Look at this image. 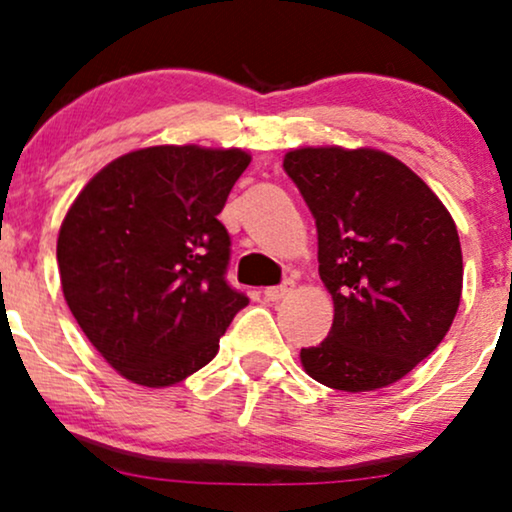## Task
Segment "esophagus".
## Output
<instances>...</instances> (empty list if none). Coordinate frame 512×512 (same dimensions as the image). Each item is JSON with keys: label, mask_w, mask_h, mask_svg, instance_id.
I'll return each mask as SVG.
<instances>
[{"label": "esophagus", "mask_w": 512, "mask_h": 512, "mask_svg": "<svg viewBox=\"0 0 512 512\" xmlns=\"http://www.w3.org/2000/svg\"><path fill=\"white\" fill-rule=\"evenodd\" d=\"M291 289H293V284L291 282H284V284H279V286H268V289L263 291V296H265V300H270V303H277V300H282V298L289 296Z\"/></svg>", "instance_id": "34e87169"}]
</instances>
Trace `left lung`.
Instances as JSON below:
<instances>
[{
  "instance_id": "left-lung-1",
  "label": "left lung",
  "mask_w": 512,
  "mask_h": 512,
  "mask_svg": "<svg viewBox=\"0 0 512 512\" xmlns=\"http://www.w3.org/2000/svg\"><path fill=\"white\" fill-rule=\"evenodd\" d=\"M319 235V277L333 326L300 349L305 373L340 391H375L440 345L459 310V233L438 195L375 149H296L284 156Z\"/></svg>"
}]
</instances>
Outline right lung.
Here are the masks:
<instances>
[{"mask_svg":"<svg viewBox=\"0 0 512 512\" xmlns=\"http://www.w3.org/2000/svg\"><path fill=\"white\" fill-rule=\"evenodd\" d=\"M251 163L240 149L149 146L88 181L58 235L62 293L111 368L170 387L207 366L249 298L226 282L216 219Z\"/></svg>","mask_w":512,"mask_h":512,"instance_id":"add662e5","label":"right lung"}]
</instances>
